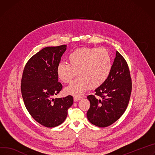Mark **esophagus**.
<instances>
[{
  "label": "esophagus",
  "mask_w": 155,
  "mask_h": 155,
  "mask_svg": "<svg viewBox=\"0 0 155 155\" xmlns=\"http://www.w3.org/2000/svg\"><path fill=\"white\" fill-rule=\"evenodd\" d=\"M81 100V97H74V101H78L79 100Z\"/></svg>",
  "instance_id": "esophagus-1"
}]
</instances>
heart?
<instances>
[{"label":"heart","instance_id":"obj_1","mask_svg":"<svg viewBox=\"0 0 155 155\" xmlns=\"http://www.w3.org/2000/svg\"><path fill=\"white\" fill-rule=\"evenodd\" d=\"M68 63L60 62L56 68L59 80L69 83L78 76L64 92L67 94L80 97L90 87L97 88L109 78L111 69V58L104 48L83 47L70 52L67 56Z\"/></svg>","mask_w":155,"mask_h":155}]
</instances>
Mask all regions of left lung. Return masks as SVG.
I'll return each instance as SVG.
<instances>
[{
	"instance_id": "obj_1",
	"label": "left lung",
	"mask_w": 155,
	"mask_h": 155,
	"mask_svg": "<svg viewBox=\"0 0 155 155\" xmlns=\"http://www.w3.org/2000/svg\"><path fill=\"white\" fill-rule=\"evenodd\" d=\"M87 96L90 107L87 118L93 125L106 127L117 120L127 107L132 91L130 70L125 59L118 52L106 82Z\"/></svg>"
}]
</instances>
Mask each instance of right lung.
Instances as JSON below:
<instances>
[{
    "label": "right lung",
    "instance_id": "1",
    "mask_svg": "<svg viewBox=\"0 0 155 155\" xmlns=\"http://www.w3.org/2000/svg\"><path fill=\"white\" fill-rule=\"evenodd\" d=\"M67 46L46 47L27 62L21 78V91L26 109L32 117L46 127L61 125L66 119L74 98H54L62 89L56 72Z\"/></svg>",
    "mask_w": 155,
    "mask_h": 155
}]
</instances>
